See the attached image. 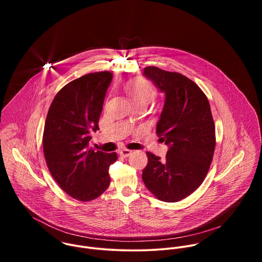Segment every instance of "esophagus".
<instances>
[{"mask_svg": "<svg viewBox=\"0 0 262 262\" xmlns=\"http://www.w3.org/2000/svg\"><path fill=\"white\" fill-rule=\"evenodd\" d=\"M119 155L122 157V158H127L132 155V150H128V149H122V150L119 151Z\"/></svg>", "mask_w": 262, "mask_h": 262, "instance_id": "34e87169", "label": "esophagus"}]
</instances>
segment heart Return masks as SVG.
Returning <instances> with one entry per match:
<instances>
[{
    "label": "heart",
    "mask_w": 262,
    "mask_h": 262,
    "mask_svg": "<svg viewBox=\"0 0 262 262\" xmlns=\"http://www.w3.org/2000/svg\"><path fill=\"white\" fill-rule=\"evenodd\" d=\"M123 90L135 105H147L157 95L155 87L142 79L129 80L123 85Z\"/></svg>",
    "instance_id": "1"
}]
</instances>
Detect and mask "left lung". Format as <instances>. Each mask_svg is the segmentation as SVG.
Instances as JSON below:
<instances>
[{
	"mask_svg": "<svg viewBox=\"0 0 262 262\" xmlns=\"http://www.w3.org/2000/svg\"><path fill=\"white\" fill-rule=\"evenodd\" d=\"M144 74L166 94L157 135L169 150L164 160L146 152L142 179L159 200L177 202L199 188L212 162L215 127L210 105L200 87L181 73L147 66Z\"/></svg>",
	"mask_w": 262,
	"mask_h": 262,
	"instance_id": "obj_1",
	"label": "left lung"
}]
</instances>
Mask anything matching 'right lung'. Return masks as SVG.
<instances>
[{
  "label": "right lung",
  "mask_w": 262,
  "mask_h": 262,
  "mask_svg": "<svg viewBox=\"0 0 262 262\" xmlns=\"http://www.w3.org/2000/svg\"><path fill=\"white\" fill-rule=\"evenodd\" d=\"M112 79L113 73L99 71L69 82L56 94L46 119L42 145L49 171L67 195L82 202L107 189L108 167L118 159L116 152L95 151L89 144L99 129Z\"/></svg>",
  "instance_id": "obj_1"
}]
</instances>
